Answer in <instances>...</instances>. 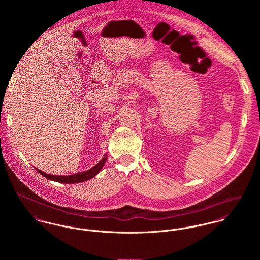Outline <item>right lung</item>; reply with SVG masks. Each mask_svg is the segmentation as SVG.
I'll list each match as a JSON object with an SVG mask.
<instances>
[{"instance_id": "right-lung-1", "label": "right lung", "mask_w": 260, "mask_h": 260, "mask_svg": "<svg viewBox=\"0 0 260 260\" xmlns=\"http://www.w3.org/2000/svg\"><path fill=\"white\" fill-rule=\"evenodd\" d=\"M107 161V154H105L104 158L102 160H100L94 167H92L91 169L85 171V172H80V173H76L72 175H51V174H47L46 172H43L41 170L37 169L38 172L43 175L45 178H48L49 180H53L56 182H60V183H68V184H73V183H80V182H84L87 181L93 177H95L102 169V167L104 166L105 162Z\"/></svg>"}]
</instances>
